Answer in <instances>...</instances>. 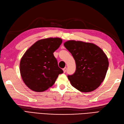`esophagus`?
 I'll use <instances>...</instances> for the list:
<instances>
[{
    "mask_svg": "<svg viewBox=\"0 0 124 124\" xmlns=\"http://www.w3.org/2000/svg\"><path fill=\"white\" fill-rule=\"evenodd\" d=\"M63 72H64V73L66 72V71H67V68H66V67H65L64 68H63Z\"/></svg>",
    "mask_w": 124,
    "mask_h": 124,
    "instance_id": "1",
    "label": "esophagus"
}]
</instances>
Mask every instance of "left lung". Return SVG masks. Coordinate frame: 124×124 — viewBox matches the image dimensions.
<instances>
[{
	"mask_svg": "<svg viewBox=\"0 0 124 124\" xmlns=\"http://www.w3.org/2000/svg\"><path fill=\"white\" fill-rule=\"evenodd\" d=\"M75 60L76 69L68 78L73 87L83 92H92L104 80L109 67L108 57L92 43L69 40L64 44Z\"/></svg>",
	"mask_w": 124,
	"mask_h": 124,
	"instance_id": "8db88e82",
	"label": "left lung"
}]
</instances>
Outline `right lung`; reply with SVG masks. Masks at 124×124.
<instances>
[{
  "instance_id": "right-lung-1",
  "label": "right lung",
  "mask_w": 124,
  "mask_h": 124,
  "mask_svg": "<svg viewBox=\"0 0 124 124\" xmlns=\"http://www.w3.org/2000/svg\"><path fill=\"white\" fill-rule=\"evenodd\" d=\"M59 38L39 40L24 53L20 61L21 75L25 84L33 91L41 92L54 85L63 72L58 66L53 53L62 44Z\"/></svg>"
}]
</instances>
